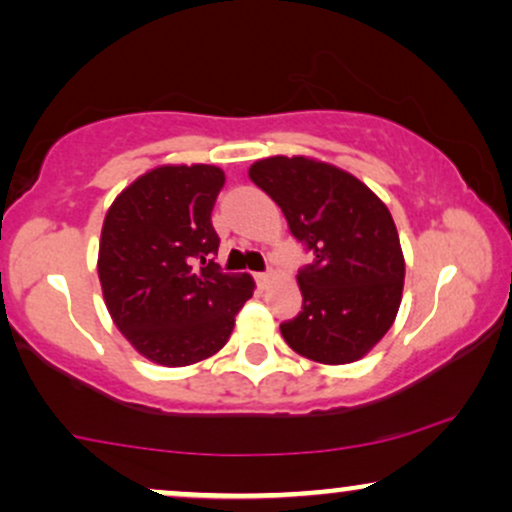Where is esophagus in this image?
Wrapping results in <instances>:
<instances>
[{
  "instance_id": "1",
  "label": "esophagus",
  "mask_w": 512,
  "mask_h": 512,
  "mask_svg": "<svg viewBox=\"0 0 512 512\" xmlns=\"http://www.w3.org/2000/svg\"><path fill=\"white\" fill-rule=\"evenodd\" d=\"M255 279L260 281L262 286H267L269 281H272V272H257V274H255Z\"/></svg>"
}]
</instances>
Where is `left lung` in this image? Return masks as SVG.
I'll return each instance as SVG.
<instances>
[{
    "label": "left lung",
    "mask_w": 512,
    "mask_h": 512,
    "mask_svg": "<svg viewBox=\"0 0 512 512\" xmlns=\"http://www.w3.org/2000/svg\"><path fill=\"white\" fill-rule=\"evenodd\" d=\"M250 180L313 255L298 269L303 310L281 322L286 344L332 366L366 356L402 301L404 257L390 211L354 175L305 156L262 158Z\"/></svg>",
    "instance_id": "1"
}]
</instances>
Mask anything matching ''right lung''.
Listing matches in <instances>:
<instances>
[{
	"label": "right lung",
	"mask_w": 512,
	"mask_h": 512,
	"mask_svg": "<svg viewBox=\"0 0 512 512\" xmlns=\"http://www.w3.org/2000/svg\"><path fill=\"white\" fill-rule=\"evenodd\" d=\"M226 175L163 166L134 180L103 223L98 276L105 305L134 349L190 366L221 349L252 296L248 274L221 272L211 211Z\"/></svg>",
	"instance_id": "obj_1"
}]
</instances>
